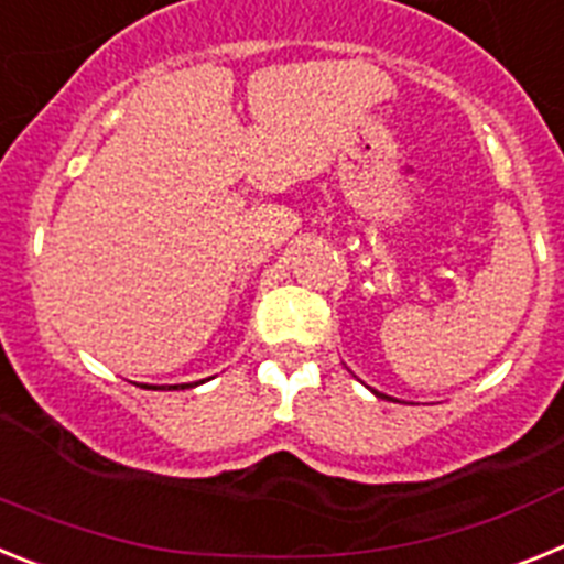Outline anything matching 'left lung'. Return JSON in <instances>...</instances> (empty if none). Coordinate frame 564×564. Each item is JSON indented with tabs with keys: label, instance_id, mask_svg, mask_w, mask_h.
I'll return each mask as SVG.
<instances>
[{
	"label": "left lung",
	"instance_id": "obj_1",
	"mask_svg": "<svg viewBox=\"0 0 564 564\" xmlns=\"http://www.w3.org/2000/svg\"><path fill=\"white\" fill-rule=\"evenodd\" d=\"M372 392H376V390H372ZM376 395H378V398H383V395H381V392H376Z\"/></svg>",
	"mask_w": 564,
	"mask_h": 564
}]
</instances>
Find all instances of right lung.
<instances>
[{"mask_svg": "<svg viewBox=\"0 0 564 564\" xmlns=\"http://www.w3.org/2000/svg\"><path fill=\"white\" fill-rule=\"evenodd\" d=\"M186 387H197V383H174V387H169V390H186Z\"/></svg>", "mask_w": 564, "mask_h": 564, "instance_id": "1", "label": "right lung"}]
</instances>
